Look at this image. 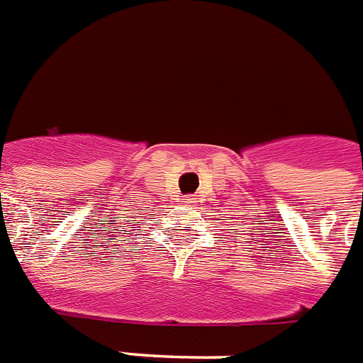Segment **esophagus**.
Returning a JSON list of instances; mask_svg holds the SVG:
<instances>
[{
  "instance_id": "esophagus-1",
  "label": "esophagus",
  "mask_w": 363,
  "mask_h": 363,
  "mask_svg": "<svg viewBox=\"0 0 363 363\" xmlns=\"http://www.w3.org/2000/svg\"><path fill=\"white\" fill-rule=\"evenodd\" d=\"M184 203H191V197H186V199H184Z\"/></svg>"
}]
</instances>
